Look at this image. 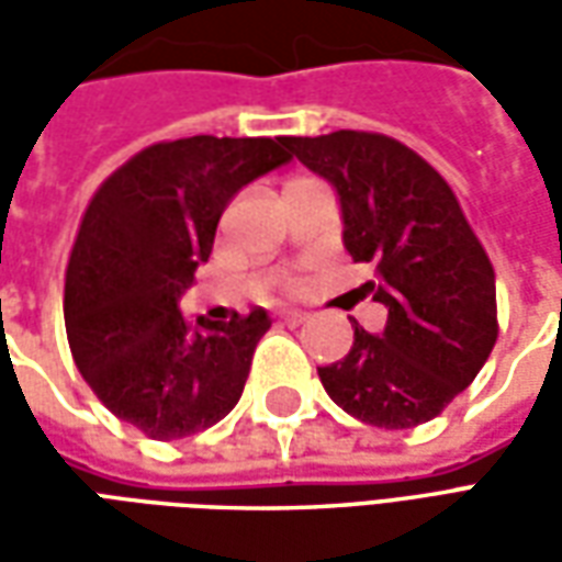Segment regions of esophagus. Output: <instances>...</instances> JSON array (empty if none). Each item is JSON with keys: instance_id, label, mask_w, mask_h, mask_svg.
Here are the masks:
<instances>
[{"instance_id": "34e87169", "label": "esophagus", "mask_w": 562, "mask_h": 562, "mask_svg": "<svg viewBox=\"0 0 562 562\" xmlns=\"http://www.w3.org/2000/svg\"><path fill=\"white\" fill-rule=\"evenodd\" d=\"M280 318L285 322V325H301L306 318V313H301V310H282Z\"/></svg>"}]
</instances>
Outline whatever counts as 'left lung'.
<instances>
[{
	"label": "left lung",
	"instance_id": "8db88e82",
	"mask_svg": "<svg viewBox=\"0 0 562 562\" xmlns=\"http://www.w3.org/2000/svg\"><path fill=\"white\" fill-rule=\"evenodd\" d=\"M334 186L342 246L376 268L361 289L389 310L379 334L355 325L337 364L318 367L328 397L358 422L403 430L470 389L496 342V282L458 198L401 140L373 132L285 138Z\"/></svg>",
	"mask_w": 562,
	"mask_h": 562
}]
</instances>
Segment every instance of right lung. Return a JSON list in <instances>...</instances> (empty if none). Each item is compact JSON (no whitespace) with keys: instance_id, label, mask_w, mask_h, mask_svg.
<instances>
[{"instance_id":"add662e5","label":"right lung","mask_w":562,"mask_h":562,"mask_svg":"<svg viewBox=\"0 0 562 562\" xmlns=\"http://www.w3.org/2000/svg\"><path fill=\"white\" fill-rule=\"evenodd\" d=\"M292 159L285 138L153 144L102 183L66 270V334L99 401L153 439H183L232 413L265 310L195 322L180 297L213 249L222 210Z\"/></svg>"}]
</instances>
